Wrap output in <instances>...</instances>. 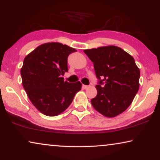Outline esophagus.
I'll list each match as a JSON object with an SVG mask.
<instances>
[{"label":"esophagus","mask_w":160,"mask_h":160,"mask_svg":"<svg viewBox=\"0 0 160 160\" xmlns=\"http://www.w3.org/2000/svg\"><path fill=\"white\" fill-rule=\"evenodd\" d=\"M82 87L84 89H87V88H89V87L88 86V85H82Z\"/></svg>","instance_id":"obj_1"}]
</instances>
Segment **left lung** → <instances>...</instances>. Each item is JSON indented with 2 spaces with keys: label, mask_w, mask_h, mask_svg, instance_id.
<instances>
[{
  "label": "left lung",
  "mask_w": 160,
  "mask_h": 160,
  "mask_svg": "<svg viewBox=\"0 0 160 160\" xmlns=\"http://www.w3.org/2000/svg\"><path fill=\"white\" fill-rule=\"evenodd\" d=\"M93 62L98 94L91 100L94 108L106 117L124 112L139 89L140 70L134 58L115 46L84 50Z\"/></svg>",
  "instance_id": "8db88e82"
}]
</instances>
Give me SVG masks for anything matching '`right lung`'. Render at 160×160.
Listing matches in <instances>:
<instances>
[{
    "mask_svg": "<svg viewBox=\"0 0 160 160\" xmlns=\"http://www.w3.org/2000/svg\"><path fill=\"white\" fill-rule=\"evenodd\" d=\"M76 50L60 43L40 45L25 57L21 69L24 89L34 106L43 114L63 112L82 89L79 82L69 83L62 76L68 72V58Z\"/></svg>",
    "mask_w": 160,
    "mask_h": 160,
    "instance_id": "add662e5",
    "label": "right lung"
}]
</instances>
